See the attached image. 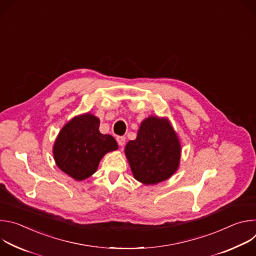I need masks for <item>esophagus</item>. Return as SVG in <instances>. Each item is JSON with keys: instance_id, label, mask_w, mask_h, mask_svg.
Masks as SVG:
<instances>
[{"instance_id": "esophagus-1", "label": "esophagus", "mask_w": 256, "mask_h": 256, "mask_svg": "<svg viewBox=\"0 0 256 256\" xmlns=\"http://www.w3.org/2000/svg\"><path fill=\"white\" fill-rule=\"evenodd\" d=\"M116 140H118V142L120 147H124V144H126V136H118Z\"/></svg>"}]
</instances>
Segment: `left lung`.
I'll list each match as a JSON object with an SVG mask.
<instances>
[{
    "instance_id": "obj_1",
    "label": "left lung",
    "mask_w": 256,
    "mask_h": 256,
    "mask_svg": "<svg viewBox=\"0 0 256 256\" xmlns=\"http://www.w3.org/2000/svg\"><path fill=\"white\" fill-rule=\"evenodd\" d=\"M124 153L134 179L157 184L178 170L181 144L167 118L150 116L140 122L136 140L126 144Z\"/></svg>"
}]
</instances>
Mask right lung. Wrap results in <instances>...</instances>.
<instances>
[{
	"mask_svg": "<svg viewBox=\"0 0 256 256\" xmlns=\"http://www.w3.org/2000/svg\"><path fill=\"white\" fill-rule=\"evenodd\" d=\"M100 120L90 112L68 120L58 132L54 147L56 166L77 181L93 175L103 156L118 150V144L110 134L99 132Z\"/></svg>",
	"mask_w": 256,
	"mask_h": 256,
	"instance_id": "add662e5",
	"label": "right lung"
}]
</instances>
